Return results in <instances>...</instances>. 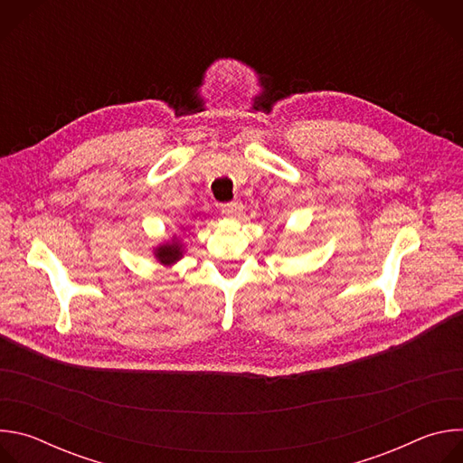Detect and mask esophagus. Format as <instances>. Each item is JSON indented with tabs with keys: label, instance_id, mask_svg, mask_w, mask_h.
<instances>
[{
	"label": "esophagus",
	"instance_id": "1",
	"mask_svg": "<svg viewBox=\"0 0 463 463\" xmlns=\"http://www.w3.org/2000/svg\"><path fill=\"white\" fill-rule=\"evenodd\" d=\"M222 214H223L225 218H229V220H236V218H240V214H241V203H238V202H231V203L222 205Z\"/></svg>",
	"mask_w": 463,
	"mask_h": 463
}]
</instances>
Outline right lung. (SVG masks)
<instances>
[{"instance_id": "1", "label": "right lung", "mask_w": 463, "mask_h": 463, "mask_svg": "<svg viewBox=\"0 0 463 463\" xmlns=\"http://www.w3.org/2000/svg\"><path fill=\"white\" fill-rule=\"evenodd\" d=\"M154 254H156L157 261L163 263V266H172V263H175L183 256V245L177 241V238H174L172 241H166V243L156 247Z\"/></svg>"}]
</instances>
